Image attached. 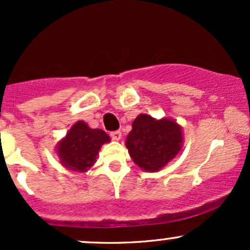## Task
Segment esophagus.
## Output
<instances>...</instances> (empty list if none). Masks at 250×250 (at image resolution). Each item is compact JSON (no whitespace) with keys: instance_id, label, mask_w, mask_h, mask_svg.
I'll return each instance as SVG.
<instances>
[{"instance_id":"obj_1","label":"esophagus","mask_w":250,"mask_h":250,"mask_svg":"<svg viewBox=\"0 0 250 250\" xmlns=\"http://www.w3.org/2000/svg\"><path fill=\"white\" fill-rule=\"evenodd\" d=\"M110 137L114 140V141H119V140L121 139V131H120V130L111 131V133H110Z\"/></svg>"}]
</instances>
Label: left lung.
Instances as JSON below:
<instances>
[{
  "label": "left lung",
  "mask_w": 250,
  "mask_h": 250,
  "mask_svg": "<svg viewBox=\"0 0 250 250\" xmlns=\"http://www.w3.org/2000/svg\"><path fill=\"white\" fill-rule=\"evenodd\" d=\"M182 140L181 127L173 120H155L141 114L134 120L125 147L140 168L157 171L176 156Z\"/></svg>",
  "instance_id": "obj_1"
}]
</instances>
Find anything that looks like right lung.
I'll use <instances>...</instances> for the list:
<instances>
[{"instance_id":"1","label":"right lung","mask_w":250,"mask_h":250,"mask_svg":"<svg viewBox=\"0 0 250 250\" xmlns=\"http://www.w3.org/2000/svg\"><path fill=\"white\" fill-rule=\"evenodd\" d=\"M109 141L110 137L102 129H91L87 123L79 121L59 143L57 154L64 167L83 173L95 163L103 143Z\"/></svg>"}]
</instances>
